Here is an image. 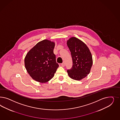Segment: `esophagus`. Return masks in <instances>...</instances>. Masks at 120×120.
<instances>
[{
  "instance_id": "1",
  "label": "esophagus",
  "mask_w": 120,
  "mask_h": 120,
  "mask_svg": "<svg viewBox=\"0 0 120 120\" xmlns=\"http://www.w3.org/2000/svg\"><path fill=\"white\" fill-rule=\"evenodd\" d=\"M61 66H62V67H64L65 65V64L64 62H63V63H62V64H61Z\"/></svg>"
}]
</instances>
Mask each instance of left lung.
<instances>
[{
  "mask_svg": "<svg viewBox=\"0 0 120 120\" xmlns=\"http://www.w3.org/2000/svg\"><path fill=\"white\" fill-rule=\"evenodd\" d=\"M72 59V68L67 70L70 77L80 80L89 74L93 64L92 55L85 43L75 37L67 41Z\"/></svg>",
  "mask_w": 120,
  "mask_h": 120,
  "instance_id": "obj_1",
  "label": "left lung"
}]
</instances>
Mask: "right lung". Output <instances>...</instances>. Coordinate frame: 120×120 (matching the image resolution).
<instances>
[{"label":"right lung","mask_w":120,"mask_h":120,"mask_svg":"<svg viewBox=\"0 0 120 120\" xmlns=\"http://www.w3.org/2000/svg\"><path fill=\"white\" fill-rule=\"evenodd\" d=\"M55 43L44 40L27 53L25 66L28 73L36 81L45 83L53 77L59 67L53 53Z\"/></svg>","instance_id":"obj_1"}]
</instances>
